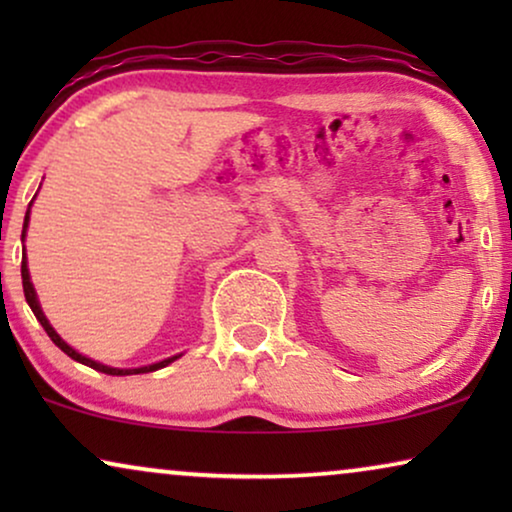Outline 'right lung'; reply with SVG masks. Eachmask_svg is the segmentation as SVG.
Instances as JSON below:
<instances>
[{
	"instance_id": "1",
	"label": "right lung",
	"mask_w": 512,
	"mask_h": 512,
	"mask_svg": "<svg viewBox=\"0 0 512 512\" xmlns=\"http://www.w3.org/2000/svg\"><path fill=\"white\" fill-rule=\"evenodd\" d=\"M30 207H32V202H30ZM27 223H30V209H27V214H25V223H23V235H20V240H25V230H27ZM20 275H23V291H25V300H27V305L32 307V312H34V317H37V321L41 326H44V331L48 333V338H51L55 345H58L62 352H65L67 356H72L74 361H79V363H83V366H88V368H95V370H100V373H104V375H142V373H153V370H158V368H165V366H170V363L174 361V359H179L181 354H177V356H170V359H165V361H158V363H151V366H142V368H111V366H104V363H100V361H93V359H88V356H83V354H79L76 352L74 347H69L65 340L60 338L58 333H55V328L48 324V319H46V314H44V310H41V305H39V300H37V291H34V286H32V282H30V270H27V258H25V254H23V263H20Z\"/></svg>"
}]
</instances>
